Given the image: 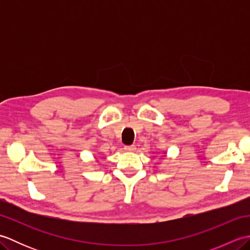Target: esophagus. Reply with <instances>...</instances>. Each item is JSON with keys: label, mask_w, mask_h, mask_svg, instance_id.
Returning <instances> with one entry per match:
<instances>
[{"label": "esophagus", "mask_w": 250, "mask_h": 250, "mask_svg": "<svg viewBox=\"0 0 250 250\" xmlns=\"http://www.w3.org/2000/svg\"><path fill=\"white\" fill-rule=\"evenodd\" d=\"M136 149V147L134 145H131V146H125V151H134Z\"/></svg>", "instance_id": "obj_1"}]
</instances>
